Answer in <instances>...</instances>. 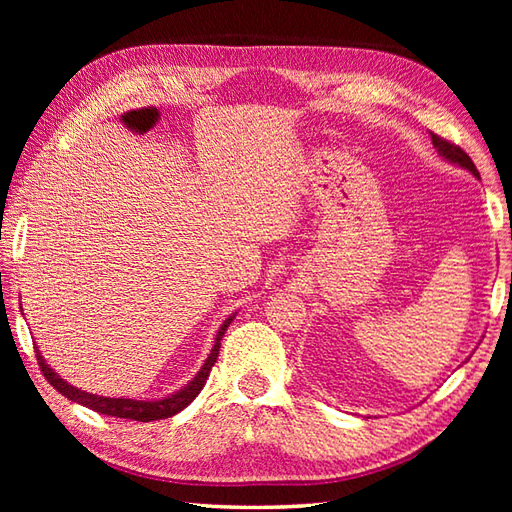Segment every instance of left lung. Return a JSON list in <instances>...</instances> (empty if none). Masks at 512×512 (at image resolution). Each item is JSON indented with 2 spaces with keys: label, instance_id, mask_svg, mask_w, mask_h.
Instances as JSON below:
<instances>
[{
  "label": "left lung",
  "instance_id": "8db88e82",
  "mask_svg": "<svg viewBox=\"0 0 512 512\" xmlns=\"http://www.w3.org/2000/svg\"><path fill=\"white\" fill-rule=\"evenodd\" d=\"M431 143H433V147L438 149V156H442L444 160L451 162V165H455V167L466 169L469 173H473V176H475L477 180H480V173H477V169H475V165H473V160H471L469 156H466L460 147H455V145L447 143V140H442V138L436 136V134H431Z\"/></svg>",
  "mask_w": 512,
  "mask_h": 512
}]
</instances>
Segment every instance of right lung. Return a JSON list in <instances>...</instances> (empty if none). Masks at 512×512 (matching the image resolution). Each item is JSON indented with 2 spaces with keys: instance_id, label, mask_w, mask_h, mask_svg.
I'll list each match as a JSON object with an SVG mask.
<instances>
[{
  "instance_id": "add662e5",
  "label": "right lung",
  "mask_w": 512,
  "mask_h": 512,
  "mask_svg": "<svg viewBox=\"0 0 512 512\" xmlns=\"http://www.w3.org/2000/svg\"><path fill=\"white\" fill-rule=\"evenodd\" d=\"M235 314H228V317L224 319V323L220 325V330H217L215 339H213V347L209 356H206V361L202 363L200 372L195 374L187 385L180 387L178 391H173V394L165 396V398H156V400H136V398H110V396H96V394H90V391H83L79 387L70 385L68 380L61 378L54 369L46 363V358L41 356L39 347H35L37 352V361H39V367L43 376H46L48 383L59 391V394H63L68 400L72 402H79V405L88 407L92 411H99V413H105V416H114V418H127V420H138V422H154V420H165V418H171L176 416V413H180L184 407H189L191 402L195 400V396L200 394L206 378H209L211 374V367L215 365L217 361V354H220V341L222 336L226 332L228 325H231V321L235 319Z\"/></svg>"
}]
</instances>
